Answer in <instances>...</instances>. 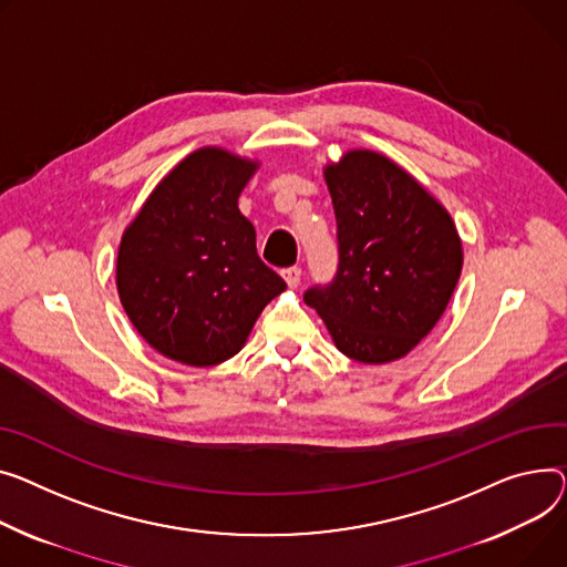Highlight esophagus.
I'll return each instance as SVG.
<instances>
[{"label":"esophagus","instance_id":"esophagus-1","mask_svg":"<svg viewBox=\"0 0 567 567\" xmlns=\"http://www.w3.org/2000/svg\"><path fill=\"white\" fill-rule=\"evenodd\" d=\"M300 276H303V271H300V267H289V269L282 271V278H285V282H287L291 289L300 285Z\"/></svg>","mask_w":567,"mask_h":567}]
</instances>
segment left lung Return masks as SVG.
<instances>
[{"label":"left lung","instance_id":"left-lung-1","mask_svg":"<svg viewBox=\"0 0 567 567\" xmlns=\"http://www.w3.org/2000/svg\"><path fill=\"white\" fill-rule=\"evenodd\" d=\"M323 175L339 264L332 282L306 291V303L351 360H399L433 330L456 289V225L417 179L371 150H351Z\"/></svg>","mask_w":567,"mask_h":567}]
</instances>
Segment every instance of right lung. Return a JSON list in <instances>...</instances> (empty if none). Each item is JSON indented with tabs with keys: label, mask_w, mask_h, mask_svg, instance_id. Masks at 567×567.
<instances>
[{
	"label": "right lung",
	"mask_w": 567,
	"mask_h": 567,
	"mask_svg": "<svg viewBox=\"0 0 567 567\" xmlns=\"http://www.w3.org/2000/svg\"><path fill=\"white\" fill-rule=\"evenodd\" d=\"M257 162L200 147L150 194L123 235L121 303L162 355L212 367L241 351L285 280L257 255L237 200Z\"/></svg>",
	"instance_id": "right-lung-1"
}]
</instances>
